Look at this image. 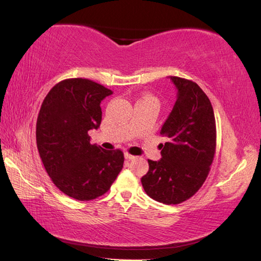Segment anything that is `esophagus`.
Listing matches in <instances>:
<instances>
[{"instance_id": "1", "label": "esophagus", "mask_w": 261, "mask_h": 261, "mask_svg": "<svg viewBox=\"0 0 261 261\" xmlns=\"http://www.w3.org/2000/svg\"><path fill=\"white\" fill-rule=\"evenodd\" d=\"M124 157H125V159H127V160H132V159L136 158V156H134V154H131V153H129V152H125V153H124Z\"/></svg>"}]
</instances>
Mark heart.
Returning <instances> with one entry per match:
<instances>
[{
  "mask_svg": "<svg viewBox=\"0 0 261 261\" xmlns=\"http://www.w3.org/2000/svg\"><path fill=\"white\" fill-rule=\"evenodd\" d=\"M147 99H153V101H157V99L152 96H145V97H142L140 101H147Z\"/></svg>",
  "mask_w": 261,
  "mask_h": 261,
  "instance_id": "1",
  "label": "heart"
}]
</instances>
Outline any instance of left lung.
<instances>
[{"label": "left lung", "instance_id": "obj_1", "mask_svg": "<svg viewBox=\"0 0 261 261\" xmlns=\"http://www.w3.org/2000/svg\"><path fill=\"white\" fill-rule=\"evenodd\" d=\"M177 99L160 134L168 141L159 147L162 159L148 160L149 170L142 177L148 196L164 204L187 201L204 184L213 163L216 126L210 98L195 82L169 76Z\"/></svg>", "mask_w": 261, "mask_h": 261}]
</instances>
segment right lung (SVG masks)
<instances>
[{
    "mask_svg": "<svg viewBox=\"0 0 261 261\" xmlns=\"http://www.w3.org/2000/svg\"><path fill=\"white\" fill-rule=\"evenodd\" d=\"M112 91L87 79H67L43 99L36 127L37 147L47 174L66 195L91 201L107 193L123 168L120 149L91 145L88 131L102 121L99 104Z\"/></svg>",
    "mask_w": 261,
    "mask_h": 261,
    "instance_id": "1",
    "label": "right lung"
}]
</instances>
